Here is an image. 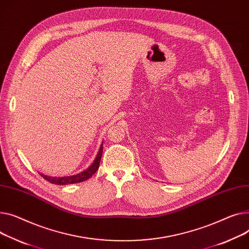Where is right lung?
<instances>
[{
    "label": "right lung",
    "instance_id": "1",
    "mask_svg": "<svg viewBox=\"0 0 249 249\" xmlns=\"http://www.w3.org/2000/svg\"><path fill=\"white\" fill-rule=\"evenodd\" d=\"M102 152H103V144H101L100 149H99V152L94 160V162L91 164V166L87 168L85 171H82L79 174L73 175V176H67V177H50L44 174H40L44 179L47 181L51 182L52 184H57V185H67V184H74V183H79V182H83L87 179H89L99 168V164H100L101 157H102Z\"/></svg>",
    "mask_w": 249,
    "mask_h": 249
}]
</instances>
